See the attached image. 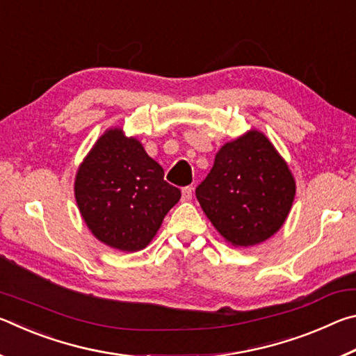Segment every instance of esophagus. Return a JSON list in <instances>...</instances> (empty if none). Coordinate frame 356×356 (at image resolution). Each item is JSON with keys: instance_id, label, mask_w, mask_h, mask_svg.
Here are the masks:
<instances>
[{"instance_id": "esophagus-1", "label": "esophagus", "mask_w": 356, "mask_h": 356, "mask_svg": "<svg viewBox=\"0 0 356 356\" xmlns=\"http://www.w3.org/2000/svg\"><path fill=\"white\" fill-rule=\"evenodd\" d=\"M191 197H193L191 186H184V188H182V201H190Z\"/></svg>"}]
</instances>
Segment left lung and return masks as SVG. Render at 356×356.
Listing matches in <instances>:
<instances>
[{"mask_svg": "<svg viewBox=\"0 0 356 356\" xmlns=\"http://www.w3.org/2000/svg\"><path fill=\"white\" fill-rule=\"evenodd\" d=\"M293 196L295 182L286 161L256 130L225 144L196 188L204 213L234 246L272 237L286 221Z\"/></svg>", "mask_w": 356, "mask_h": 356, "instance_id": "obj_1", "label": "left lung"}]
</instances>
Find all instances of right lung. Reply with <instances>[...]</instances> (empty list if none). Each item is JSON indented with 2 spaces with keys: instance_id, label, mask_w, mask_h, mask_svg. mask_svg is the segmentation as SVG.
Segmentation results:
<instances>
[{
  "instance_id": "right-lung-1",
  "label": "right lung",
  "mask_w": 356,
  "mask_h": 356,
  "mask_svg": "<svg viewBox=\"0 0 356 356\" xmlns=\"http://www.w3.org/2000/svg\"><path fill=\"white\" fill-rule=\"evenodd\" d=\"M81 216L100 242L120 251L143 250L180 200V190L140 141L119 129L99 138L75 179Z\"/></svg>"
}]
</instances>
